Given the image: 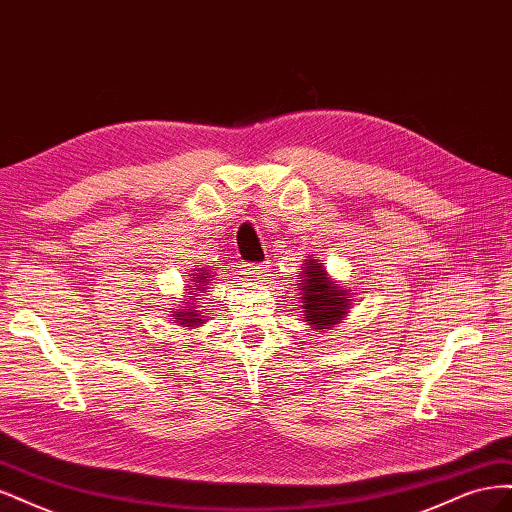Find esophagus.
I'll return each mask as SVG.
<instances>
[{"instance_id": "esophagus-1", "label": "esophagus", "mask_w": 512, "mask_h": 512, "mask_svg": "<svg viewBox=\"0 0 512 512\" xmlns=\"http://www.w3.org/2000/svg\"><path fill=\"white\" fill-rule=\"evenodd\" d=\"M245 273H247V275H250V277H254V280H258V282H262V280H265V277L269 275V273H267V267H265V265H247Z\"/></svg>"}]
</instances>
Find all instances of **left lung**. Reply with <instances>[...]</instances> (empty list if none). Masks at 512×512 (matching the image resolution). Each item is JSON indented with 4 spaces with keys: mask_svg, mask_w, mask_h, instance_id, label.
Wrapping results in <instances>:
<instances>
[{
    "mask_svg": "<svg viewBox=\"0 0 512 512\" xmlns=\"http://www.w3.org/2000/svg\"><path fill=\"white\" fill-rule=\"evenodd\" d=\"M297 290L301 292L303 322L318 331H331L350 314L354 292L329 275L324 262L307 256L297 275Z\"/></svg>",
    "mask_w": 512,
    "mask_h": 512,
    "instance_id": "1",
    "label": "left lung"
}]
</instances>
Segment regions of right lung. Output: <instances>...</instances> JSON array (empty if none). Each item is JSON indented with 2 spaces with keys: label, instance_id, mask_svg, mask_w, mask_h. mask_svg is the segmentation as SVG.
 Segmentation results:
<instances>
[{
  "label": "right lung",
  "instance_id": "add662e5",
  "mask_svg": "<svg viewBox=\"0 0 512 512\" xmlns=\"http://www.w3.org/2000/svg\"><path fill=\"white\" fill-rule=\"evenodd\" d=\"M213 284V275L207 267H200L196 265V269H192L190 273V284H185V290H188V299H183L179 307H170V318L173 322H177L179 327H203L207 322V318L203 316V299H205V292H209V286Z\"/></svg>",
  "mask_w": 512,
  "mask_h": 512
}]
</instances>
